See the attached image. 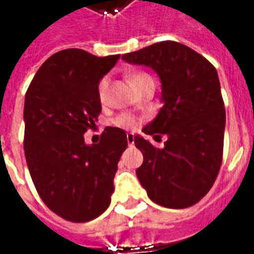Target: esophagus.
I'll return each mask as SVG.
<instances>
[{
    "mask_svg": "<svg viewBox=\"0 0 254 254\" xmlns=\"http://www.w3.org/2000/svg\"><path fill=\"white\" fill-rule=\"evenodd\" d=\"M127 140L129 145H133L134 144V134L133 133H127Z\"/></svg>",
    "mask_w": 254,
    "mask_h": 254,
    "instance_id": "esophagus-1",
    "label": "esophagus"
}]
</instances>
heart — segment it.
I'll use <instances>...</instances> for the list:
<instances>
[{
  "mask_svg": "<svg viewBox=\"0 0 254 254\" xmlns=\"http://www.w3.org/2000/svg\"><path fill=\"white\" fill-rule=\"evenodd\" d=\"M127 81L130 83V85H134L136 83H138L141 78L148 77V74L144 72H132L129 73L127 76ZM107 87H109V81L107 78H102L98 84V98H99L100 103H105L106 100V92H107ZM113 124L118 127H122V129H132L134 125H136V120L133 117L127 116V114H121V116L116 117L113 120Z\"/></svg>",
  "mask_w": 254,
  "mask_h": 254,
  "instance_id": "heart-1",
  "label": "heart"
}]
</instances>
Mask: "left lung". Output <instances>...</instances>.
Listing matches in <instances>:
<instances>
[{"label":"left lung","mask_w":254,"mask_h":254,"mask_svg":"<svg viewBox=\"0 0 254 254\" xmlns=\"http://www.w3.org/2000/svg\"><path fill=\"white\" fill-rule=\"evenodd\" d=\"M129 64L152 67L162 81L163 107L143 127L154 137L167 136L165 147L134 137L144 156L136 170L148 197L166 208H188L207 194L223 159L226 110L218 72L190 47L159 42L122 56Z\"/></svg>","instance_id":"obj_1"}]
</instances>
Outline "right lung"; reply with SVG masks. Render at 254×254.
<instances>
[{
  "label": "right lung",
  "mask_w": 254,
  "mask_h": 254,
  "mask_svg": "<svg viewBox=\"0 0 254 254\" xmlns=\"http://www.w3.org/2000/svg\"><path fill=\"white\" fill-rule=\"evenodd\" d=\"M118 60L120 54L61 50L38 69L25 94L24 154L31 178L43 202L69 222H89L110 205L127 133L106 127L92 145H85L84 133L102 111L99 80Z\"/></svg>",
  "instance_id": "obj_1"
}]
</instances>
